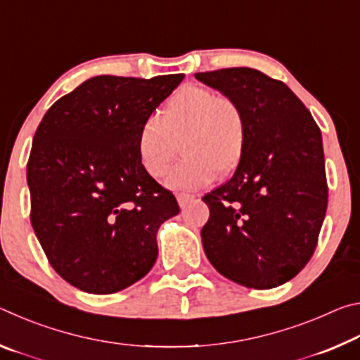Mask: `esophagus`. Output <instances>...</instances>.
Returning <instances> with one entry per match:
<instances>
[{
    "label": "esophagus",
    "mask_w": 360,
    "mask_h": 360,
    "mask_svg": "<svg viewBox=\"0 0 360 360\" xmlns=\"http://www.w3.org/2000/svg\"><path fill=\"white\" fill-rule=\"evenodd\" d=\"M176 198H178V203H179L181 208H186V206L195 198V195H192V193H178V195H176Z\"/></svg>",
    "instance_id": "esophagus-1"
}]
</instances>
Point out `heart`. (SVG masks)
<instances>
[{
  "label": "heart",
  "mask_w": 360,
  "mask_h": 360,
  "mask_svg": "<svg viewBox=\"0 0 360 360\" xmlns=\"http://www.w3.org/2000/svg\"><path fill=\"white\" fill-rule=\"evenodd\" d=\"M249 136L246 111L231 96L200 85H187L169 98L158 117L146 119L138 130L136 152L152 178H162L178 152L167 184L178 191L198 188L235 169L245 155Z\"/></svg>",
  "instance_id": "heart-1"
}]
</instances>
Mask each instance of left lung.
Returning <instances> with one entry per match:
<instances>
[{"label": "left lung", "instance_id": "obj_1", "mask_svg": "<svg viewBox=\"0 0 360 360\" xmlns=\"http://www.w3.org/2000/svg\"><path fill=\"white\" fill-rule=\"evenodd\" d=\"M195 77L240 103L248 146L235 174L202 198L211 265L236 284L271 289L308 264L327 210L324 149L318 124L281 81L252 68Z\"/></svg>", "mask_w": 360, "mask_h": 360}]
</instances>
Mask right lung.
Returning <instances> with one entry per match:
<instances>
[{
  "instance_id": "add662e5",
  "label": "right lung",
  "mask_w": 360,
  "mask_h": 360,
  "mask_svg": "<svg viewBox=\"0 0 360 360\" xmlns=\"http://www.w3.org/2000/svg\"><path fill=\"white\" fill-rule=\"evenodd\" d=\"M184 75L96 76L49 108L27 165L32 225L49 264L89 294H114L149 273L157 231L179 212L146 173L138 130Z\"/></svg>"
}]
</instances>
